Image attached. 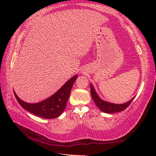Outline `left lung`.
<instances>
[{
	"instance_id": "left-lung-1",
	"label": "left lung",
	"mask_w": 156,
	"mask_h": 156,
	"mask_svg": "<svg viewBox=\"0 0 156 156\" xmlns=\"http://www.w3.org/2000/svg\"><path fill=\"white\" fill-rule=\"evenodd\" d=\"M90 89L91 97L94 100L95 104L96 105V106L99 108V109L101 111V112L104 113H113L122 112V111H124L126 108H127L129 107V105L131 103V102L133 101V100L134 99L133 97V98H131L129 101L126 102L124 104L112 103V102L105 101V100L100 98L91 84H90Z\"/></svg>"
}]
</instances>
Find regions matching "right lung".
Masks as SVG:
<instances>
[{
    "instance_id": "obj_1",
    "label": "right lung",
    "mask_w": 156,
    "mask_h": 156,
    "mask_svg": "<svg viewBox=\"0 0 156 156\" xmlns=\"http://www.w3.org/2000/svg\"><path fill=\"white\" fill-rule=\"evenodd\" d=\"M77 77V75L73 76L54 95L37 103H28L24 102L18 98L14 91V94L18 103L24 109L39 117L46 119H53L58 117L64 112L73 84Z\"/></svg>"
}]
</instances>
